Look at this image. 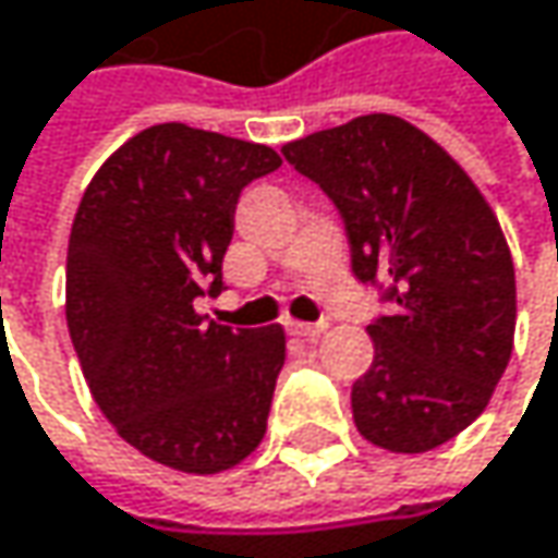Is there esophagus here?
I'll list each match as a JSON object with an SVG mask.
<instances>
[{"mask_svg": "<svg viewBox=\"0 0 558 558\" xmlns=\"http://www.w3.org/2000/svg\"><path fill=\"white\" fill-rule=\"evenodd\" d=\"M287 329H290V336L316 339V336H323V332L329 329V323H326V319H319V323H287Z\"/></svg>", "mask_w": 558, "mask_h": 558, "instance_id": "obj_1", "label": "esophagus"}]
</instances>
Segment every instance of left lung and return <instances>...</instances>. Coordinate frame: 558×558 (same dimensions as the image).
<instances>
[{
	"instance_id": "1",
	"label": "left lung",
	"mask_w": 558,
	"mask_h": 558,
	"mask_svg": "<svg viewBox=\"0 0 558 558\" xmlns=\"http://www.w3.org/2000/svg\"><path fill=\"white\" fill-rule=\"evenodd\" d=\"M280 151L339 209L352 275L390 303L368 326L375 362L352 385L359 433L390 452L449 442L482 416L513 352L517 283L498 216L397 116H359Z\"/></svg>"
}]
</instances>
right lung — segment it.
<instances>
[{"label": "right lung", "instance_id": "right-lung-1", "mask_svg": "<svg viewBox=\"0 0 558 558\" xmlns=\"http://www.w3.org/2000/svg\"><path fill=\"white\" fill-rule=\"evenodd\" d=\"M275 148L165 122L89 180L66 248V329L93 400L142 456L216 475L258 449L283 329L206 323L242 190Z\"/></svg>", "mask_w": 558, "mask_h": 558}]
</instances>
